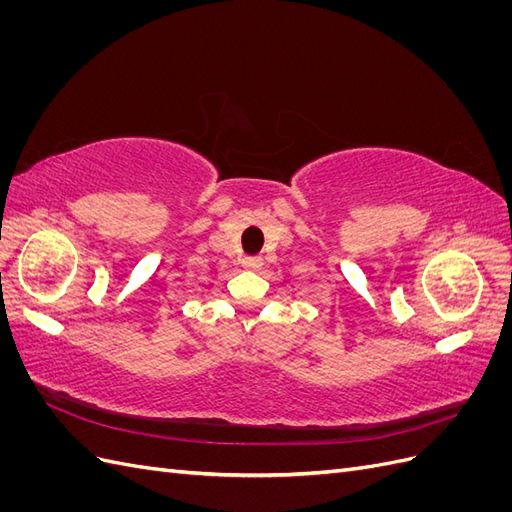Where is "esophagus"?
<instances>
[{"label": "esophagus", "instance_id": "esophagus-1", "mask_svg": "<svg viewBox=\"0 0 512 512\" xmlns=\"http://www.w3.org/2000/svg\"><path fill=\"white\" fill-rule=\"evenodd\" d=\"M243 267L250 269V271H258L262 267V258H258V256H245L243 258Z\"/></svg>", "mask_w": 512, "mask_h": 512}]
</instances>
